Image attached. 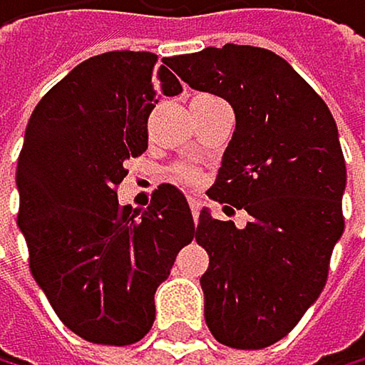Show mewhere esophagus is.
I'll return each mask as SVG.
<instances>
[{
    "instance_id": "1",
    "label": "esophagus",
    "mask_w": 365,
    "mask_h": 365,
    "mask_svg": "<svg viewBox=\"0 0 365 365\" xmlns=\"http://www.w3.org/2000/svg\"><path fill=\"white\" fill-rule=\"evenodd\" d=\"M201 205H203L201 196L192 194V196H190V207H192V215H194V219H198V212H201Z\"/></svg>"
}]
</instances>
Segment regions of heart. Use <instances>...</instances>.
Instances as JSON below:
<instances>
[{
	"label": "heart",
	"mask_w": 365,
	"mask_h": 365,
	"mask_svg": "<svg viewBox=\"0 0 365 365\" xmlns=\"http://www.w3.org/2000/svg\"><path fill=\"white\" fill-rule=\"evenodd\" d=\"M178 178L185 180V182H194V180H196V171L182 167V169H178Z\"/></svg>",
	"instance_id": "b5f03b06"
}]
</instances>
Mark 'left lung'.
Listing matches in <instances>:
<instances>
[{"mask_svg":"<svg viewBox=\"0 0 365 365\" xmlns=\"http://www.w3.org/2000/svg\"><path fill=\"white\" fill-rule=\"evenodd\" d=\"M164 63L235 111L207 196L247 210L249 222L237 228L203 207L194 237L210 256L201 288L212 336L260 350L281 341L324 288L345 228L339 128L286 58L262 47L228 43Z\"/></svg>","mask_w":365,"mask_h":365,"instance_id":"left-lung-1","label":"left lung"}]
</instances>
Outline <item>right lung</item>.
I'll use <instances>...</instances> for the list:
<instances>
[{"mask_svg": "<svg viewBox=\"0 0 365 365\" xmlns=\"http://www.w3.org/2000/svg\"><path fill=\"white\" fill-rule=\"evenodd\" d=\"M155 63L153 52L120 50L73 68L36 105L15 171L31 274L68 329L100 345L148 334L155 290L196 233L173 185H160L146 210L118 205L158 98L182 91Z\"/></svg>", "mask_w": 365, "mask_h": 365, "instance_id": "add662e5", "label": "right lung"}]
</instances>
